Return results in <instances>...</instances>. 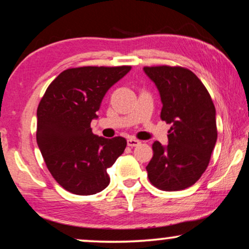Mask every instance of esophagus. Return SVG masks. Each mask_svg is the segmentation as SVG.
<instances>
[{
    "label": "esophagus",
    "instance_id": "esophagus-1",
    "mask_svg": "<svg viewBox=\"0 0 249 249\" xmlns=\"http://www.w3.org/2000/svg\"><path fill=\"white\" fill-rule=\"evenodd\" d=\"M127 144H128V146L135 147V146H138V145L141 144V142L138 140H135V138H128Z\"/></svg>",
    "mask_w": 249,
    "mask_h": 249
}]
</instances>
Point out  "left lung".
<instances>
[{"instance_id": "8db88e82", "label": "left lung", "mask_w": 249, "mask_h": 249, "mask_svg": "<svg viewBox=\"0 0 249 249\" xmlns=\"http://www.w3.org/2000/svg\"><path fill=\"white\" fill-rule=\"evenodd\" d=\"M159 90L160 118L172 124L166 146L152 145L147 177L163 191H179L198 180L211 160L216 140V111L211 95L195 73L179 66L144 67Z\"/></svg>"}]
</instances>
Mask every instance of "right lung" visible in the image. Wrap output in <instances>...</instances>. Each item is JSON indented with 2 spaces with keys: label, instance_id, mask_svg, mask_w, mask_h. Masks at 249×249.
I'll return each instance as SVG.
<instances>
[{
  "label": "right lung",
  "instance_id": "right-lung-1",
  "mask_svg": "<svg viewBox=\"0 0 249 249\" xmlns=\"http://www.w3.org/2000/svg\"><path fill=\"white\" fill-rule=\"evenodd\" d=\"M130 66H85L61 72L37 107L36 142L48 169L66 191L79 196L101 192L109 184L107 168L124 153V137L92 134L105 93Z\"/></svg>",
  "mask_w": 249,
  "mask_h": 249
}]
</instances>
